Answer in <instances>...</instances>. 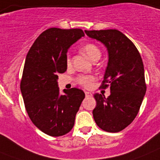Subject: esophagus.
<instances>
[{"label": "esophagus", "instance_id": "34e87169", "mask_svg": "<svg viewBox=\"0 0 160 160\" xmlns=\"http://www.w3.org/2000/svg\"><path fill=\"white\" fill-rule=\"evenodd\" d=\"M85 94L86 97H91V96H92V94L90 92H88V91H85Z\"/></svg>", "mask_w": 160, "mask_h": 160}]
</instances>
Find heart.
<instances>
[{
    "mask_svg": "<svg viewBox=\"0 0 160 160\" xmlns=\"http://www.w3.org/2000/svg\"><path fill=\"white\" fill-rule=\"evenodd\" d=\"M82 51L92 61L98 60L100 58V55H101V51L99 49V47L97 46H95V44L92 43L85 45L82 47ZM67 65H70V60L69 58L67 59ZM93 80H94V77L92 75H81V76L78 78V82L80 83V85H82L83 86H85V87H90Z\"/></svg>",
    "mask_w": 160,
    "mask_h": 160,
    "instance_id": "heart-1",
    "label": "heart"
}]
</instances>
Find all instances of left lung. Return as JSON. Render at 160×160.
<instances>
[{"label":"left lung","mask_w":160,"mask_h":160,"mask_svg":"<svg viewBox=\"0 0 160 160\" xmlns=\"http://www.w3.org/2000/svg\"><path fill=\"white\" fill-rule=\"evenodd\" d=\"M85 32L106 47L109 58L101 87L109 85L110 95H94V119L105 131H121L136 117L146 92L141 56L133 42L117 30Z\"/></svg>","instance_id":"left-lung-1"}]
</instances>
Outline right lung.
Segmentation results:
<instances>
[{
	"mask_svg": "<svg viewBox=\"0 0 160 160\" xmlns=\"http://www.w3.org/2000/svg\"><path fill=\"white\" fill-rule=\"evenodd\" d=\"M85 36L81 29L50 28L38 36L27 53L21 91L30 119L40 130L61 136L74 126L76 113L85 98L72 88L60 94L58 74L67 70V51Z\"/></svg>",
	"mask_w": 160,
	"mask_h": 160,
	"instance_id": "1",
	"label": "right lung"
}]
</instances>
